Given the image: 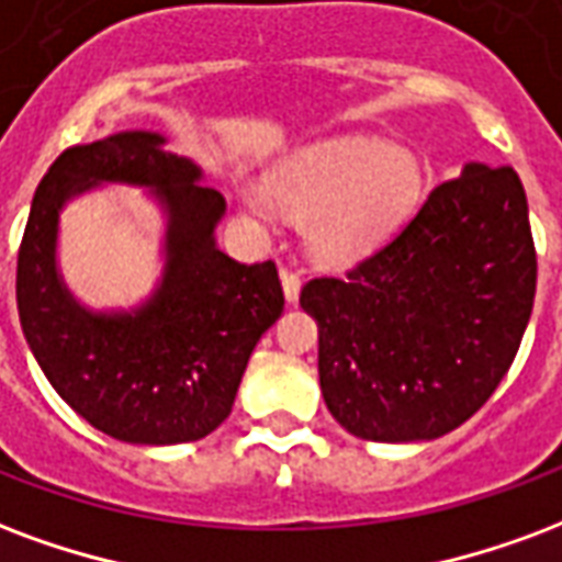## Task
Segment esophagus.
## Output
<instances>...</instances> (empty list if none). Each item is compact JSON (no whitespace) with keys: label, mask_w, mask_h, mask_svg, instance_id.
<instances>
[{"label":"esophagus","mask_w":562,"mask_h":562,"mask_svg":"<svg viewBox=\"0 0 562 562\" xmlns=\"http://www.w3.org/2000/svg\"><path fill=\"white\" fill-rule=\"evenodd\" d=\"M280 280L285 301L297 303V297H301V273H294L292 268H280Z\"/></svg>","instance_id":"1"}]
</instances>
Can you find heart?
I'll use <instances>...</instances> for the list:
<instances>
[{
	"mask_svg": "<svg viewBox=\"0 0 562 562\" xmlns=\"http://www.w3.org/2000/svg\"><path fill=\"white\" fill-rule=\"evenodd\" d=\"M265 190H247L244 207L273 223L274 202L289 217L306 220L303 238L315 261L348 268L393 238L423 193L419 160L396 145L334 139L303 148L270 169Z\"/></svg>",
	"mask_w": 562,
	"mask_h": 562,
	"instance_id": "b5f03b06",
	"label": "heart"
}]
</instances>
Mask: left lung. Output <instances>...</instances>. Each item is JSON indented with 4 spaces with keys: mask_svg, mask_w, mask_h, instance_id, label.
<instances>
[{
    "mask_svg": "<svg viewBox=\"0 0 562 562\" xmlns=\"http://www.w3.org/2000/svg\"><path fill=\"white\" fill-rule=\"evenodd\" d=\"M533 297L521 178L513 166L468 164L345 277L303 285L324 405L363 440L459 429L509 372Z\"/></svg>",
    "mask_w": 562,
    "mask_h": 562,
    "instance_id": "left-lung-1",
    "label": "left lung"
}]
</instances>
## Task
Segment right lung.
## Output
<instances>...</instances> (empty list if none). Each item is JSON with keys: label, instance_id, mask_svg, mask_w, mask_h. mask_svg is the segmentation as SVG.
<instances>
[{"label": "right lung", "instance_id": "right-lung-1", "mask_svg": "<svg viewBox=\"0 0 562 562\" xmlns=\"http://www.w3.org/2000/svg\"><path fill=\"white\" fill-rule=\"evenodd\" d=\"M164 143L124 131L61 151L37 184L16 252V313L49 384L94 429L148 447L217 429L285 303L273 261L240 265L217 247L226 199ZM103 180L148 186L167 211L165 280L133 314H91L55 268L60 207Z\"/></svg>", "mask_w": 562, "mask_h": 562}]
</instances>
